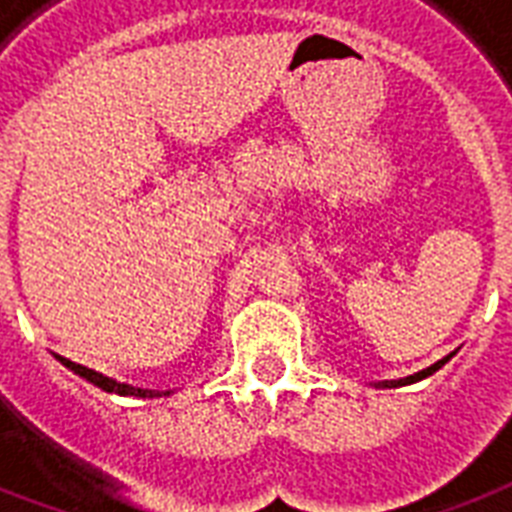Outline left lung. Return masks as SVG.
Here are the masks:
<instances>
[{
  "mask_svg": "<svg viewBox=\"0 0 512 512\" xmlns=\"http://www.w3.org/2000/svg\"><path fill=\"white\" fill-rule=\"evenodd\" d=\"M449 358H454V352H451V355H446V358H443V360H438V363H433V366H430V368H425V371H419V374H414V376H406V379H398V382L392 384V387H398V384H411V382H419V379H425V376L435 374V371H438V368H441L443 363H446V360H449Z\"/></svg>",
  "mask_w": 512,
  "mask_h": 512,
  "instance_id": "left-lung-1",
  "label": "left lung"
}]
</instances>
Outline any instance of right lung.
<instances>
[{
	"instance_id": "1",
	"label": "right lung",
	"mask_w": 512,
	"mask_h": 512,
	"mask_svg": "<svg viewBox=\"0 0 512 512\" xmlns=\"http://www.w3.org/2000/svg\"><path fill=\"white\" fill-rule=\"evenodd\" d=\"M58 360H61L66 368H71L74 374H79L82 379L93 382L95 387H101V390H106V392H117V395H133V398H157V395H160V392H154V390H141V387H130V384L117 382V379H109V376L98 374V371H93V368L79 366V363H71L69 358H61V355H58ZM162 395H170V392H162Z\"/></svg>"
}]
</instances>
